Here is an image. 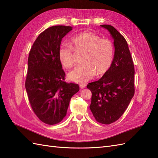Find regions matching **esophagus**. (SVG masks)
Returning a JSON list of instances; mask_svg holds the SVG:
<instances>
[{
  "label": "esophagus",
  "mask_w": 158,
  "mask_h": 158,
  "mask_svg": "<svg viewBox=\"0 0 158 158\" xmlns=\"http://www.w3.org/2000/svg\"><path fill=\"white\" fill-rule=\"evenodd\" d=\"M79 87H80V88H81V89L85 88L86 87V84H85V83H80Z\"/></svg>",
  "instance_id": "obj_1"
}]
</instances>
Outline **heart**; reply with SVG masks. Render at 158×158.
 Returning <instances> with one entry per match:
<instances>
[{
  "label": "heart",
  "instance_id": "1",
  "mask_svg": "<svg viewBox=\"0 0 158 158\" xmlns=\"http://www.w3.org/2000/svg\"><path fill=\"white\" fill-rule=\"evenodd\" d=\"M70 45L63 43L58 49V58L62 64L70 68L75 63L74 49L85 51L82 64L77 66L69 73V78L73 81L83 83L95 75L105 73L111 66L114 58V45L111 40L102 39L92 32H83L70 38Z\"/></svg>",
  "mask_w": 158,
  "mask_h": 158
}]
</instances>
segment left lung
<instances>
[{"label": "left lung", "mask_w": 158, "mask_h": 158, "mask_svg": "<svg viewBox=\"0 0 158 158\" xmlns=\"http://www.w3.org/2000/svg\"><path fill=\"white\" fill-rule=\"evenodd\" d=\"M114 39L115 54L111 66L98 81L87 85L92 92L90 110L97 122L110 124L125 112L135 95V68L125 38L110 25H100Z\"/></svg>", "instance_id": "1"}]
</instances>
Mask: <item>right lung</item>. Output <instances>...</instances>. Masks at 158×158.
<instances>
[{
  "instance_id": "obj_1",
  "label": "right lung",
  "mask_w": 158,
  "mask_h": 158,
  "mask_svg": "<svg viewBox=\"0 0 158 158\" xmlns=\"http://www.w3.org/2000/svg\"><path fill=\"white\" fill-rule=\"evenodd\" d=\"M71 26H53L42 32L29 53L25 88L29 102L38 118L48 125L61 122L66 115L78 84L66 83L58 58L62 38Z\"/></svg>"
}]
</instances>
